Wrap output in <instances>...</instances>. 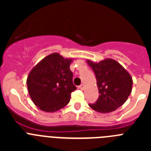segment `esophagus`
<instances>
[{"mask_svg": "<svg viewBox=\"0 0 151 151\" xmlns=\"http://www.w3.org/2000/svg\"><path fill=\"white\" fill-rule=\"evenodd\" d=\"M79 88L81 89V90H84V89H85V85H84L83 84H82V85H81L79 86Z\"/></svg>", "mask_w": 151, "mask_h": 151, "instance_id": "esophagus-1", "label": "esophagus"}]
</instances>
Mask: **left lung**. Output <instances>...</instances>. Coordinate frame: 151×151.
I'll list each match as a JSON object with an SVG mask.
<instances>
[{
  "mask_svg": "<svg viewBox=\"0 0 151 151\" xmlns=\"http://www.w3.org/2000/svg\"><path fill=\"white\" fill-rule=\"evenodd\" d=\"M97 79L99 97L89 106L99 113H108L122 106L128 99L132 89V78L119 63L113 59H105L99 63L87 60Z\"/></svg>",
  "mask_w": 151,
  "mask_h": 151,
  "instance_id": "1",
  "label": "left lung"
}]
</instances>
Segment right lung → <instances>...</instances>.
<instances>
[{"mask_svg":"<svg viewBox=\"0 0 151 151\" xmlns=\"http://www.w3.org/2000/svg\"><path fill=\"white\" fill-rule=\"evenodd\" d=\"M72 62L71 58L54 53L41 60L30 71L26 81L28 91L41 110L53 113L69 104L71 93L76 90L69 69Z\"/></svg>","mask_w":151,"mask_h":151,"instance_id":"obj_1","label":"right lung"}]
</instances>
